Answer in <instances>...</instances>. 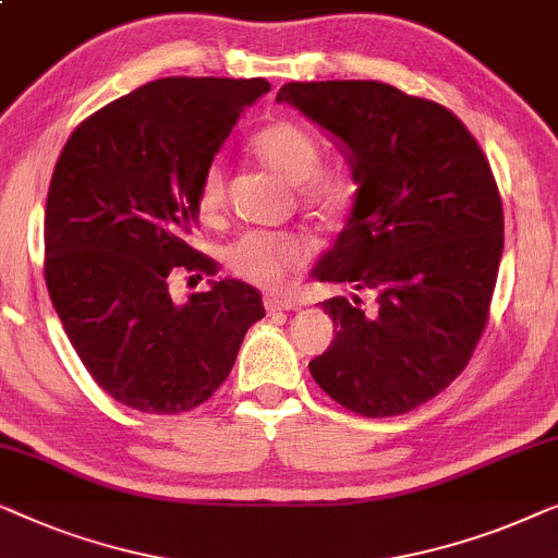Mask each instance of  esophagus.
Masks as SVG:
<instances>
[{
  "label": "esophagus",
  "instance_id": "34e87169",
  "mask_svg": "<svg viewBox=\"0 0 558 558\" xmlns=\"http://www.w3.org/2000/svg\"><path fill=\"white\" fill-rule=\"evenodd\" d=\"M298 303L295 298H290V295H268L265 298V311L268 313H278V311H293V308H298Z\"/></svg>",
  "mask_w": 558,
  "mask_h": 558
}]
</instances>
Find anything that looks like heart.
I'll return each mask as SVG.
<instances>
[{
    "instance_id": "heart-1",
    "label": "heart",
    "mask_w": 558,
    "mask_h": 558,
    "mask_svg": "<svg viewBox=\"0 0 558 558\" xmlns=\"http://www.w3.org/2000/svg\"><path fill=\"white\" fill-rule=\"evenodd\" d=\"M253 154L270 171L298 184V197L313 217L328 227L351 215L359 184L343 167H320L324 151L308 129L293 121H276L255 133ZM197 209L207 222H217L227 209V169L209 161L197 184ZM313 257V242L301 232L250 230L225 250L227 268L255 286L278 288L290 272L305 268Z\"/></svg>"
}]
</instances>
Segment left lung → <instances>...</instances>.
<instances>
[{"instance_id": "left-lung-1", "label": "left lung", "mask_w": 558, "mask_h": 558, "mask_svg": "<svg viewBox=\"0 0 558 558\" xmlns=\"http://www.w3.org/2000/svg\"><path fill=\"white\" fill-rule=\"evenodd\" d=\"M349 146L354 211L320 280L336 336L311 361L333 402L397 417L458 379L490 318L504 202L488 156L450 108L379 81L288 83L278 93Z\"/></svg>"}]
</instances>
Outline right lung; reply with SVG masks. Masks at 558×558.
I'll use <instances>...</instances> for the list:
<instances>
[{
	"instance_id": "add662e5",
	"label": "right lung",
	"mask_w": 558,
	"mask_h": 558,
	"mask_svg": "<svg viewBox=\"0 0 558 558\" xmlns=\"http://www.w3.org/2000/svg\"><path fill=\"white\" fill-rule=\"evenodd\" d=\"M268 90L265 77H161L90 113L54 163L47 293L88 374L131 410L182 414L207 402L265 316L247 282L219 280L177 305L169 280L219 272L192 247L197 184Z\"/></svg>"
}]
</instances>
